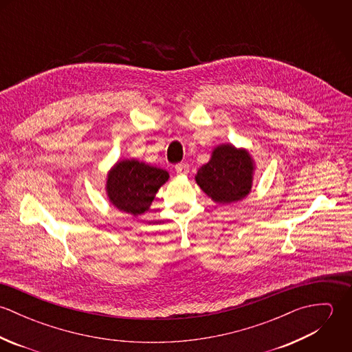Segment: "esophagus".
Returning a JSON list of instances; mask_svg holds the SVG:
<instances>
[{"label":"esophagus","instance_id":"obj_1","mask_svg":"<svg viewBox=\"0 0 352 352\" xmlns=\"http://www.w3.org/2000/svg\"><path fill=\"white\" fill-rule=\"evenodd\" d=\"M175 169H176V172H177V175H188V172H190L188 164H177V165L175 166Z\"/></svg>","mask_w":352,"mask_h":352}]
</instances>
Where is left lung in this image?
I'll use <instances>...</instances> for the list:
<instances>
[{
  "mask_svg": "<svg viewBox=\"0 0 352 352\" xmlns=\"http://www.w3.org/2000/svg\"><path fill=\"white\" fill-rule=\"evenodd\" d=\"M253 161L250 153L232 145H221L195 176L198 186L217 203L244 199L252 188Z\"/></svg>",
  "mask_w": 352,
  "mask_h": 352,
  "instance_id": "left-lung-1",
  "label": "left lung"
}]
</instances>
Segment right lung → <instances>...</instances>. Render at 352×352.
<instances>
[{
  "mask_svg": "<svg viewBox=\"0 0 352 352\" xmlns=\"http://www.w3.org/2000/svg\"><path fill=\"white\" fill-rule=\"evenodd\" d=\"M169 173L137 160L119 161L108 173L107 194L120 211L140 215L149 210L158 188Z\"/></svg>",
  "mask_w": 352,
  "mask_h": 352,
  "instance_id": "add662e5",
  "label": "right lung"
}]
</instances>
